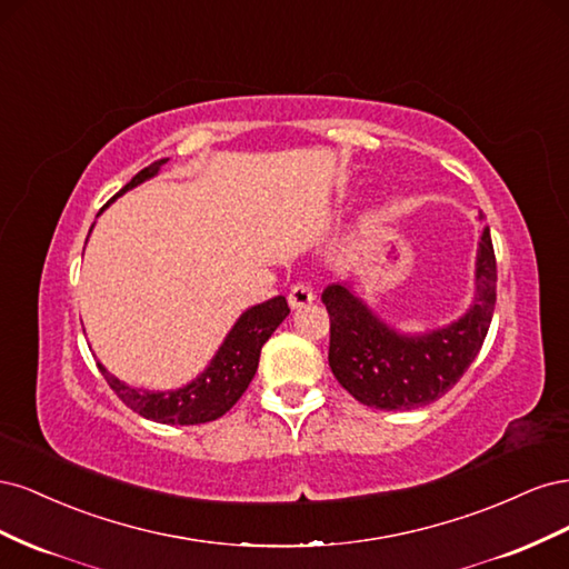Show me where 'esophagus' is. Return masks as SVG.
<instances>
[{
    "label": "esophagus",
    "instance_id": "34e87169",
    "mask_svg": "<svg viewBox=\"0 0 569 569\" xmlns=\"http://www.w3.org/2000/svg\"><path fill=\"white\" fill-rule=\"evenodd\" d=\"M287 301H289V306L291 308H301V306H308V303H313L316 301V291L308 287V284H303V282H297L295 287L289 289V297H287Z\"/></svg>",
    "mask_w": 569,
    "mask_h": 569
}]
</instances>
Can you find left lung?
Wrapping results in <instances>:
<instances>
[{
	"mask_svg": "<svg viewBox=\"0 0 569 569\" xmlns=\"http://www.w3.org/2000/svg\"><path fill=\"white\" fill-rule=\"evenodd\" d=\"M330 368L356 401L380 410L435 403L470 368L489 332L496 306V256L489 228L481 230L475 261V299L458 320L406 335L360 299L351 282L327 284Z\"/></svg>",
	"mask_w": 569,
	"mask_h": 569,
	"instance_id": "obj_1",
	"label": "left lung"
}]
</instances>
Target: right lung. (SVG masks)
Segmentation results:
<instances>
[{"label":"right lung","instance_id":"right-lung-1","mask_svg":"<svg viewBox=\"0 0 569 569\" xmlns=\"http://www.w3.org/2000/svg\"><path fill=\"white\" fill-rule=\"evenodd\" d=\"M166 161L168 159H161L140 170V173L120 189L109 203H113L118 197H123L128 189L151 180L153 176H159V170ZM287 316H289V306L284 297H272L263 303L247 308V311L232 325L228 337L222 339L216 356L211 358V363L206 366L203 372L197 375L192 382H187L180 389H168V391L137 389L120 382L118 377L111 375L101 363H97V368L101 370V375H104L109 387L118 393V399L134 412H140V416L147 420L163 422V425L211 422V420H218L220 416H226V412L239 401V396L247 391L249 382L256 375L263 343L270 339L274 330H278L280 322Z\"/></svg>","mask_w":569,"mask_h":569}]
</instances>
